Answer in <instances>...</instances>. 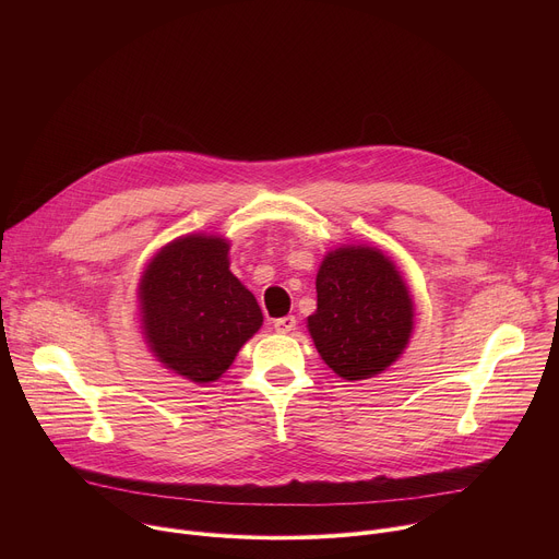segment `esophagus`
Here are the masks:
<instances>
[{"label":"esophagus","instance_id":"esophagus-1","mask_svg":"<svg viewBox=\"0 0 559 559\" xmlns=\"http://www.w3.org/2000/svg\"><path fill=\"white\" fill-rule=\"evenodd\" d=\"M274 330H276L278 334H289L292 330H296V318H294V316L276 318V321H274Z\"/></svg>","mask_w":559,"mask_h":559}]
</instances>
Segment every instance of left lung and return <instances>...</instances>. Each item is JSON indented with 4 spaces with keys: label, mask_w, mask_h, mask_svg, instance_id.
Masks as SVG:
<instances>
[{
    "label": "left lung",
    "mask_w": 559,
    "mask_h": 559,
    "mask_svg": "<svg viewBox=\"0 0 559 559\" xmlns=\"http://www.w3.org/2000/svg\"><path fill=\"white\" fill-rule=\"evenodd\" d=\"M316 311L307 318L313 345L345 380L382 373L414 332V300L395 263L376 248L343 246L316 274Z\"/></svg>",
    "instance_id": "8db88e82"
}]
</instances>
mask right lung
Here are the masks:
<instances>
[{
    "instance_id": "obj_1",
    "label": "right lung",
    "mask_w": 559,
    "mask_h": 559,
    "mask_svg": "<svg viewBox=\"0 0 559 559\" xmlns=\"http://www.w3.org/2000/svg\"><path fill=\"white\" fill-rule=\"evenodd\" d=\"M227 252L221 236H181L156 252L139 283L150 352L197 384L218 380L263 325L254 294L229 272Z\"/></svg>"
}]
</instances>
